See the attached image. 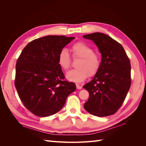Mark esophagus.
<instances>
[{
  "label": "esophagus",
  "mask_w": 146,
  "mask_h": 146,
  "mask_svg": "<svg viewBox=\"0 0 146 146\" xmlns=\"http://www.w3.org/2000/svg\"><path fill=\"white\" fill-rule=\"evenodd\" d=\"M76 86L77 89H82V86H81L80 84H78V83H76Z\"/></svg>",
  "instance_id": "obj_1"
}]
</instances>
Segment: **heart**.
I'll use <instances>...</instances> for the list:
<instances>
[{
  "mask_svg": "<svg viewBox=\"0 0 146 146\" xmlns=\"http://www.w3.org/2000/svg\"><path fill=\"white\" fill-rule=\"evenodd\" d=\"M74 57L80 58L76 63L75 69L66 73V77L70 81L80 82L88 76L95 75L100 66V60L98 56L94 53L91 47L82 42H77L71 46ZM58 64L64 70L70 66L71 58L69 52L66 48H63L59 52Z\"/></svg>",
  "mask_w": 146,
  "mask_h": 146,
  "instance_id": "obj_1",
  "label": "heart"
}]
</instances>
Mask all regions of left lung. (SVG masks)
I'll use <instances>...</instances> for the list:
<instances>
[{
  "mask_svg": "<svg viewBox=\"0 0 146 146\" xmlns=\"http://www.w3.org/2000/svg\"><path fill=\"white\" fill-rule=\"evenodd\" d=\"M83 37L94 41L102 55L97 73L83 86L89 92L84 108L95 116L111 115L119 109L131 87V62L122 46L109 36L94 33Z\"/></svg>",
  "mask_w": 146,
  "mask_h": 146,
  "instance_id": "left-lung-1",
  "label": "left lung"
}]
</instances>
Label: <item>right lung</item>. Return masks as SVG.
<instances>
[{
  "instance_id": "1",
  "label": "right lung",
  "mask_w": 146,
  "mask_h": 146,
  "mask_svg": "<svg viewBox=\"0 0 146 146\" xmlns=\"http://www.w3.org/2000/svg\"><path fill=\"white\" fill-rule=\"evenodd\" d=\"M74 38L46 36L36 39L17 59L15 88L24 106L35 115L44 117L57 113L76 90L75 83L63 80L58 61L59 52Z\"/></svg>"
}]
</instances>
